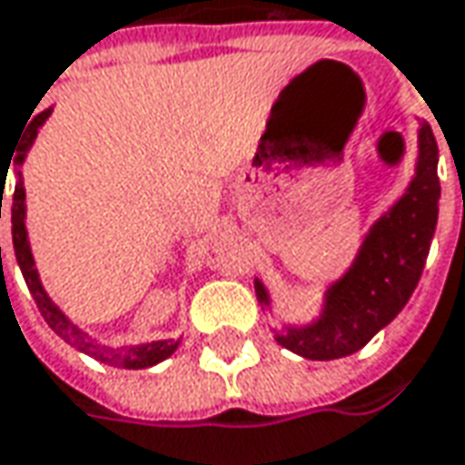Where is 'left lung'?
Returning <instances> with one entry per match:
<instances>
[{
    "mask_svg": "<svg viewBox=\"0 0 465 465\" xmlns=\"http://www.w3.org/2000/svg\"><path fill=\"white\" fill-rule=\"evenodd\" d=\"M437 140L432 127L421 124L416 173L406 194L370 229L351 268L325 292L320 320L286 328L275 341L314 361L364 349L414 293L437 226ZM254 292L260 304H271L260 281H254Z\"/></svg>",
    "mask_w": 465,
    "mask_h": 465,
    "instance_id": "8db88e82",
    "label": "left lung"
}]
</instances>
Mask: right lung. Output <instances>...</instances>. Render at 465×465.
<instances>
[{
    "label": "right lung",
    "mask_w": 465,
    "mask_h": 465,
    "mask_svg": "<svg viewBox=\"0 0 465 465\" xmlns=\"http://www.w3.org/2000/svg\"><path fill=\"white\" fill-rule=\"evenodd\" d=\"M51 109L41 112L38 116H33V122L28 124V130L23 134V143L17 145V153L15 155V163L20 166L25 161V153L31 151L33 140L41 130V124L49 119ZM12 163V158H10ZM7 169L5 166L0 169V182L5 184L7 182ZM2 194H5V187H2ZM2 194H0V218H2ZM10 213H12V244H15V257H17V265L23 271V278L31 289L33 299H35V307L38 312L44 314V320L49 322V328L59 338H64L70 346H74L77 351L88 353L93 359L109 364V367H122V370H145V367H153L163 359H169L179 341H153V343H140V346H122V349H112V346H101L95 343L93 338H88V333H83L77 325H72L70 320L64 317V312L54 304L49 299V293L44 292L41 286V278H38V271H35V262H33L31 254V242H28V232H25V187H23V176L17 172V182H15V194L10 197ZM0 268H2V247H0Z\"/></svg>",
    "instance_id": "add662e5"
}]
</instances>
